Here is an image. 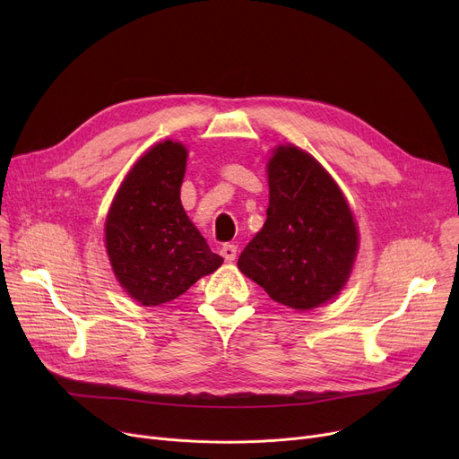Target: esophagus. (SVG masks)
Listing matches in <instances>:
<instances>
[{
    "label": "esophagus",
    "mask_w": 459,
    "mask_h": 459,
    "mask_svg": "<svg viewBox=\"0 0 459 459\" xmlns=\"http://www.w3.org/2000/svg\"><path fill=\"white\" fill-rule=\"evenodd\" d=\"M221 255H223V258H225L227 262H232V260L236 258V255H238V247H236L234 244H225V246L221 247Z\"/></svg>",
    "instance_id": "34e87169"
}]
</instances>
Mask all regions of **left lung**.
Wrapping results in <instances>:
<instances>
[{"label": "left lung", "mask_w": 459, "mask_h": 459, "mask_svg": "<svg viewBox=\"0 0 459 459\" xmlns=\"http://www.w3.org/2000/svg\"><path fill=\"white\" fill-rule=\"evenodd\" d=\"M268 220L238 258V268L272 299L315 308L346 284L357 227L339 186L310 154L279 147L268 163Z\"/></svg>", "instance_id": "8db88e82"}]
</instances>
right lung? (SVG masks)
Returning a JSON list of instances; mask_svg holds the SVG:
<instances>
[{
    "mask_svg": "<svg viewBox=\"0 0 459 459\" xmlns=\"http://www.w3.org/2000/svg\"><path fill=\"white\" fill-rule=\"evenodd\" d=\"M186 160L180 143H158L134 165L106 220L113 272L144 307L177 299L223 264L182 208Z\"/></svg>",
    "mask_w": 459,
    "mask_h": 459,
    "instance_id": "add662e5",
    "label": "right lung"
}]
</instances>
